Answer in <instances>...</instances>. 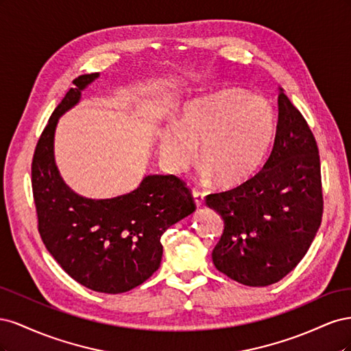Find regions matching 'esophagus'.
Wrapping results in <instances>:
<instances>
[{
    "label": "esophagus",
    "mask_w": 351,
    "mask_h": 351,
    "mask_svg": "<svg viewBox=\"0 0 351 351\" xmlns=\"http://www.w3.org/2000/svg\"><path fill=\"white\" fill-rule=\"evenodd\" d=\"M192 196H193V199H195V205L199 208V206H202L204 205V193L202 192H199V190H192Z\"/></svg>",
    "instance_id": "esophagus-1"
}]
</instances>
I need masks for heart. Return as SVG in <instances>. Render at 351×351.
<instances>
[{"label":"heart","instance_id":"obj_1","mask_svg":"<svg viewBox=\"0 0 351 351\" xmlns=\"http://www.w3.org/2000/svg\"><path fill=\"white\" fill-rule=\"evenodd\" d=\"M277 119L271 104L246 90L227 89L190 102L176 127L159 137V161L182 174L199 161L218 183H240L263 161Z\"/></svg>","mask_w":351,"mask_h":351}]
</instances>
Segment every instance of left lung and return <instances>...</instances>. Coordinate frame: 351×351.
I'll return each instance as SVG.
<instances>
[{"label": "left lung", "instance_id": "left-lung-1", "mask_svg": "<svg viewBox=\"0 0 351 351\" xmlns=\"http://www.w3.org/2000/svg\"><path fill=\"white\" fill-rule=\"evenodd\" d=\"M205 202L224 219L212 261L231 280L250 287L278 282L309 250L324 212L319 151L281 88L277 133L263 168Z\"/></svg>", "mask_w": 351, "mask_h": 351}]
</instances>
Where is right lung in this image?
I'll list each match as a JSON object with an SVG mask.
<instances>
[{
    "label": "right lung",
    "mask_w": 351,
    "mask_h": 351,
    "mask_svg": "<svg viewBox=\"0 0 351 351\" xmlns=\"http://www.w3.org/2000/svg\"><path fill=\"white\" fill-rule=\"evenodd\" d=\"M99 77L83 74L49 117L32 161L38 230L48 252L73 280L107 294L125 293L159 268L161 237L168 227L195 212L192 193L176 176H146L133 192L112 199L74 193L54 158L60 117L80 101Z\"/></svg>",
    "instance_id": "right-lung-1"
}]
</instances>
